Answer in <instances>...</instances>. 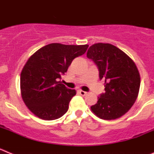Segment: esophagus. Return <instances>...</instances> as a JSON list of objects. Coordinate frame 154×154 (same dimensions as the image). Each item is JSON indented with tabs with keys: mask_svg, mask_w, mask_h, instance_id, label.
<instances>
[{
	"mask_svg": "<svg viewBox=\"0 0 154 154\" xmlns=\"http://www.w3.org/2000/svg\"><path fill=\"white\" fill-rule=\"evenodd\" d=\"M79 94L81 95V96H85V95H87V92H85V91H82V90H79Z\"/></svg>",
	"mask_w": 154,
	"mask_h": 154,
	"instance_id": "esophagus-1",
	"label": "esophagus"
}]
</instances>
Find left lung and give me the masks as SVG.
<instances>
[{
  "mask_svg": "<svg viewBox=\"0 0 154 154\" xmlns=\"http://www.w3.org/2000/svg\"><path fill=\"white\" fill-rule=\"evenodd\" d=\"M87 57L96 64L99 79L105 81V92L98 97L91 110L100 119L120 118L138 96L140 76L137 65L126 53L109 43L92 45Z\"/></svg>",
  "mask_w": 154,
  "mask_h": 154,
  "instance_id": "8db88e82",
  "label": "left lung"
}]
</instances>
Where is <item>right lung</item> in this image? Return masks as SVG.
<instances>
[{"mask_svg": "<svg viewBox=\"0 0 154 154\" xmlns=\"http://www.w3.org/2000/svg\"><path fill=\"white\" fill-rule=\"evenodd\" d=\"M88 47L51 43L28 58L21 71L20 85L23 101L32 113L54 120L67 112L76 91L66 88L59 79L73 59L85 54Z\"/></svg>", "mask_w": 154, "mask_h": 154, "instance_id": "add662e5", "label": "right lung"}]
</instances>
